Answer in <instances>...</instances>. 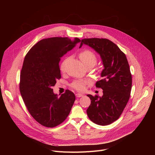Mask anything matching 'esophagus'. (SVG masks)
<instances>
[{
    "label": "esophagus",
    "instance_id": "1",
    "mask_svg": "<svg viewBox=\"0 0 155 155\" xmlns=\"http://www.w3.org/2000/svg\"><path fill=\"white\" fill-rule=\"evenodd\" d=\"M75 96H76L77 97H82V96H83V94L77 93V94H75Z\"/></svg>",
    "mask_w": 155,
    "mask_h": 155
}]
</instances>
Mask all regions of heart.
Listing matches in <instances>:
<instances>
[{"mask_svg": "<svg viewBox=\"0 0 155 155\" xmlns=\"http://www.w3.org/2000/svg\"><path fill=\"white\" fill-rule=\"evenodd\" d=\"M79 58L85 64V66H87L88 64L95 65L97 63V58L95 54L90 50H84L79 53ZM65 64L66 61H64L60 66V70L61 71H64ZM87 84V81L85 80H77L72 82L71 87L75 89L76 91L79 92H82L85 90V85Z\"/></svg>", "mask_w": 155, "mask_h": 155, "instance_id": "1", "label": "heart"}]
</instances>
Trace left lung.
Listing matches in <instances>:
<instances>
[{"label":"left lung","instance_id":"obj_1","mask_svg":"<svg viewBox=\"0 0 155 155\" xmlns=\"http://www.w3.org/2000/svg\"><path fill=\"white\" fill-rule=\"evenodd\" d=\"M84 44L100 54L104 67L102 80L95 84L102 89L103 95H87L91 100L87 115L97 124L109 125L119 119L129 99L132 87L129 65L125 54L107 39H83L80 48Z\"/></svg>","mask_w":155,"mask_h":155}]
</instances>
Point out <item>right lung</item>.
Instances as JSON below:
<instances>
[{
  "label": "right lung",
  "mask_w": 155,
  "mask_h": 155,
  "mask_svg": "<svg viewBox=\"0 0 155 155\" xmlns=\"http://www.w3.org/2000/svg\"><path fill=\"white\" fill-rule=\"evenodd\" d=\"M80 39L68 38L43 39L32 46L24 58L20 75L19 89L22 99L38 123L54 127L67 119L75 101L71 91L61 96L52 87L61 78L59 63L61 57L74 48Z\"/></svg>",
  "instance_id": "obj_1"
}]
</instances>
